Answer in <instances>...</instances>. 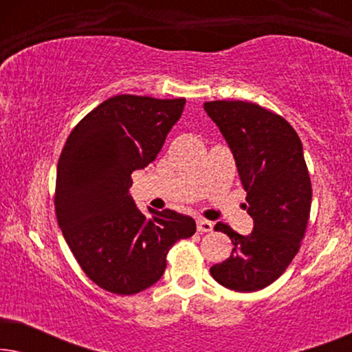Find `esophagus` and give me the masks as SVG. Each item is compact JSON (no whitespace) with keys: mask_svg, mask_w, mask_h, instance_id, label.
I'll return each instance as SVG.
<instances>
[{"mask_svg":"<svg viewBox=\"0 0 352 352\" xmlns=\"http://www.w3.org/2000/svg\"><path fill=\"white\" fill-rule=\"evenodd\" d=\"M197 229H199V232H211L213 230V223L206 219H197Z\"/></svg>","mask_w":352,"mask_h":352,"instance_id":"esophagus-1","label":"esophagus"}]
</instances>
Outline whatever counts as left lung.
<instances>
[{
	"instance_id": "left-lung-1",
	"label": "left lung",
	"mask_w": 352,
	"mask_h": 352,
	"mask_svg": "<svg viewBox=\"0 0 352 352\" xmlns=\"http://www.w3.org/2000/svg\"><path fill=\"white\" fill-rule=\"evenodd\" d=\"M204 109L232 152L253 218L248 235L214 226L234 248L210 272L230 290H261L282 276L306 232L312 189L302 144L285 118L253 102L211 100Z\"/></svg>"
}]
</instances>
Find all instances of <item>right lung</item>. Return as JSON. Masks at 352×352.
<instances>
[{"label":"right lung","mask_w":352,"mask_h":352,"mask_svg":"<svg viewBox=\"0 0 352 352\" xmlns=\"http://www.w3.org/2000/svg\"><path fill=\"white\" fill-rule=\"evenodd\" d=\"M186 99L113 96L70 133L56 181L59 228L94 283L134 295L158 282L166 253L195 234V221L173 210L144 214L131 197V173L155 160Z\"/></svg>","instance_id":"right-lung-1"}]
</instances>
